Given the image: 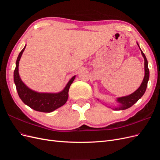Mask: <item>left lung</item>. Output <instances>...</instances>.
<instances>
[{"label":"left lung","instance_id":"8db88e82","mask_svg":"<svg viewBox=\"0 0 160 160\" xmlns=\"http://www.w3.org/2000/svg\"><path fill=\"white\" fill-rule=\"evenodd\" d=\"M137 44L139 46L138 43H137ZM140 50H141V49H140ZM141 51H142V54L144 58V61H145V63H144V65H145V76H144L143 80L142 83V85H140L139 88L132 94H131L128 96L123 97V98H118V101L119 103H121V105L119 108H115L114 109H113L115 111L124 110V109L129 108L130 107H132L133 105H134L140 98H142V97L143 95V94L145 93V92H146L147 86H148V82L149 77V71L148 69V60L146 59V57L142 50H141Z\"/></svg>","mask_w":160,"mask_h":160}]
</instances>
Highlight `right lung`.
I'll use <instances>...</instances> for the list:
<instances>
[{
  "instance_id": "add662e5",
  "label": "right lung",
  "mask_w": 160,
  "mask_h": 160,
  "mask_svg": "<svg viewBox=\"0 0 160 160\" xmlns=\"http://www.w3.org/2000/svg\"><path fill=\"white\" fill-rule=\"evenodd\" d=\"M26 47L20 52L16 62V67L14 71V81L16 85L18 96L23 103L34 110L41 112L49 113L63 105L68 99L69 89L73 82V76L68 82L65 89L58 93H38L30 89L23 83L18 74V63L22 52Z\"/></svg>"
}]
</instances>
